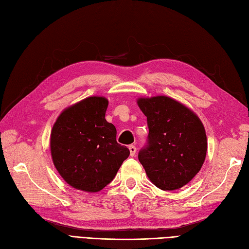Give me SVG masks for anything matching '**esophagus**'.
Wrapping results in <instances>:
<instances>
[{
	"instance_id": "1",
	"label": "esophagus",
	"mask_w": 249,
	"mask_h": 249,
	"mask_svg": "<svg viewBox=\"0 0 249 249\" xmlns=\"http://www.w3.org/2000/svg\"><path fill=\"white\" fill-rule=\"evenodd\" d=\"M129 151H130V156L131 157H133L136 155V152H137V148H136V146L135 145H129Z\"/></svg>"
}]
</instances>
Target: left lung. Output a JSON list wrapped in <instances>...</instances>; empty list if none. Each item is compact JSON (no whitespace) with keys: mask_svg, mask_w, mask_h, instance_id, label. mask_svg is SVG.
I'll return each mask as SVG.
<instances>
[{"mask_svg":"<svg viewBox=\"0 0 249 249\" xmlns=\"http://www.w3.org/2000/svg\"><path fill=\"white\" fill-rule=\"evenodd\" d=\"M140 109L147 117V147L139 152L148 179L162 190L186 185L205 161L207 138L196 114L166 95L139 98Z\"/></svg>","mask_w":249,"mask_h":249,"instance_id":"8db88e82","label":"left lung"}]
</instances>
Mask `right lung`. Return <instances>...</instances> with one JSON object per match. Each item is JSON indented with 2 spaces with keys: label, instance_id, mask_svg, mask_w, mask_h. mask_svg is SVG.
<instances>
[{
  "label": "right lung",
  "instance_id": "right-lung-1",
  "mask_svg": "<svg viewBox=\"0 0 249 249\" xmlns=\"http://www.w3.org/2000/svg\"><path fill=\"white\" fill-rule=\"evenodd\" d=\"M108 100L88 97L65 108L50 133V154L55 169L70 186L98 193L116 177L129 156L117 143V129L108 123Z\"/></svg>",
  "mask_w": 249,
  "mask_h": 249
}]
</instances>
